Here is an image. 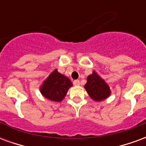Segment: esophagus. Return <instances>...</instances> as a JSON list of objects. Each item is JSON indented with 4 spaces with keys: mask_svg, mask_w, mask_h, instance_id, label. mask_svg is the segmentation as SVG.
Listing matches in <instances>:
<instances>
[{
    "mask_svg": "<svg viewBox=\"0 0 146 146\" xmlns=\"http://www.w3.org/2000/svg\"><path fill=\"white\" fill-rule=\"evenodd\" d=\"M80 84V83L79 80H75L73 81V84L75 86H79Z\"/></svg>",
    "mask_w": 146,
    "mask_h": 146,
    "instance_id": "esophagus-1",
    "label": "esophagus"
}]
</instances>
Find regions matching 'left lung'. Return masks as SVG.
I'll return each mask as SVG.
<instances>
[{
  "mask_svg": "<svg viewBox=\"0 0 146 146\" xmlns=\"http://www.w3.org/2000/svg\"><path fill=\"white\" fill-rule=\"evenodd\" d=\"M84 88L89 96L96 102L105 100L111 94L109 85L95 71H93L92 74L88 76Z\"/></svg>",
  "mask_w": 146,
  "mask_h": 146,
  "instance_id": "1",
  "label": "left lung"
}]
</instances>
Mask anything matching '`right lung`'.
<instances>
[{"label": "right lung", "instance_id": "obj_1", "mask_svg": "<svg viewBox=\"0 0 146 146\" xmlns=\"http://www.w3.org/2000/svg\"><path fill=\"white\" fill-rule=\"evenodd\" d=\"M72 86L73 84L68 77L54 70L44 81L40 91L42 95L49 100L61 102Z\"/></svg>", "mask_w": 146, "mask_h": 146}]
</instances>
